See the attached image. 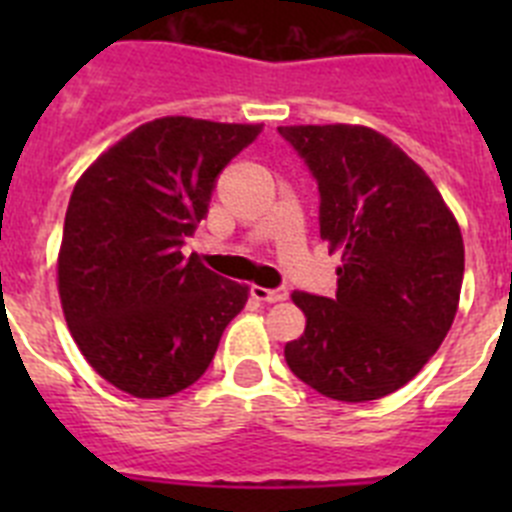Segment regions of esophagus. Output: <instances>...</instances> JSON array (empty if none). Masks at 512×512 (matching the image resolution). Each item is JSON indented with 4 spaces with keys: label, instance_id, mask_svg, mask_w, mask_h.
Here are the masks:
<instances>
[{
    "label": "esophagus",
    "instance_id": "1",
    "mask_svg": "<svg viewBox=\"0 0 512 512\" xmlns=\"http://www.w3.org/2000/svg\"><path fill=\"white\" fill-rule=\"evenodd\" d=\"M251 295L259 302H266V305H274V302H284L289 297L287 287L277 289H266V287H251Z\"/></svg>",
    "mask_w": 512,
    "mask_h": 512
}]
</instances>
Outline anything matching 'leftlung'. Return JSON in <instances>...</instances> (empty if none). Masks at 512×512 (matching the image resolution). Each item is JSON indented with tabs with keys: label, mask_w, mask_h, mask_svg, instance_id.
I'll return each instance as SVG.
<instances>
[{
	"label": "left lung",
	"mask_w": 512,
	"mask_h": 512,
	"mask_svg": "<svg viewBox=\"0 0 512 512\" xmlns=\"http://www.w3.org/2000/svg\"><path fill=\"white\" fill-rule=\"evenodd\" d=\"M277 130L318 184L320 235L341 253L336 297L292 295L307 325L284 359L320 395L379 400L423 369L454 323L461 230L436 184L377 130Z\"/></svg>",
	"instance_id": "obj_1"
}]
</instances>
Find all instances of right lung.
Segmentation results:
<instances>
[{"mask_svg": "<svg viewBox=\"0 0 512 512\" xmlns=\"http://www.w3.org/2000/svg\"><path fill=\"white\" fill-rule=\"evenodd\" d=\"M261 125L161 117L104 151L71 192L58 295L94 372L135 397H169L207 372L248 287L182 246L217 176Z\"/></svg>", "mask_w": 512, "mask_h": 512, "instance_id": "right-lung-1", "label": "right lung"}]
</instances>
